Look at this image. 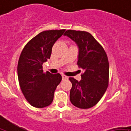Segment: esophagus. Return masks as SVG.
Returning a JSON list of instances; mask_svg holds the SVG:
<instances>
[{
	"instance_id": "1",
	"label": "esophagus",
	"mask_w": 131,
	"mask_h": 131,
	"mask_svg": "<svg viewBox=\"0 0 131 131\" xmlns=\"http://www.w3.org/2000/svg\"><path fill=\"white\" fill-rule=\"evenodd\" d=\"M62 79H63V80H65V79H68V77H67V75H64V74L62 75Z\"/></svg>"
}]
</instances>
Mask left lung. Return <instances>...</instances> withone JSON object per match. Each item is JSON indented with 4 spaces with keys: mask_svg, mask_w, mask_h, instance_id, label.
<instances>
[{
    "mask_svg": "<svg viewBox=\"0 0 131 131\" xmlns=\"http://www.w3.org/2000/svg\"><path fill=\"white\" fill-rule=\"evenodd\" d=\"M64 35L79 47L78 66L84 70L80 81L69 78L72 83L70 100L81 109L93 107L105 93L109 81V63L103 47L90 33L67 30Z\"/></svg>",
    "mask_w": 131,
    "mask_h": 131,
    "instance_id": "obj_1",
    "label": "left lung"
}]
</instances>
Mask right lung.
I'll return each mask as SVG.
<instances>
[{
	"instance_id": "right-lung-1",
	"label": "right lung",
	"mask_w": 131,
	"mask_h": 131,
	"mask_svg": "<svg viewBox=\"0 0 131 131\" xmlns=\"http://www.w3.org/2000/svg\"><path fill=\"white\" fill-rule=\"evenodd\" d=\"M65 31L41 32L27 43L20 55L17 64L20 88L26 100L34 107L50 105L57 86L61 81L60 74L43 72L42 65L50 58L53 44Z\"/></svg>"
}]
</instances>
